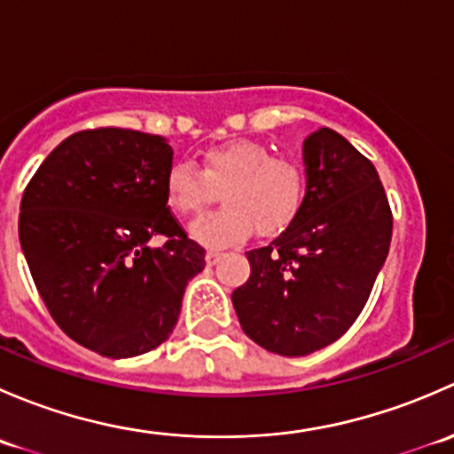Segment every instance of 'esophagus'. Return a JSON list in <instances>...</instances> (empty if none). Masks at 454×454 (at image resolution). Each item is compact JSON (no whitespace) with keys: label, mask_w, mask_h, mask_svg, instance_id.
Here are the masks:
<instances>
[{"label":"esophagus","mask_w":454,"mask_h":454,"mask_svg":"<svg viewBox=\"0 0 454 454\" xmlns=\"http://www.w3.org/2000/svg\"><path fill=\"white\" fill-rule=\"evenodd\" d=\"M222 256H223V254L219 253V250H208V253H206V263L215 265L219 259H222Z\"/></svg>","instance_id":"esophagus-1"}]
</instances>
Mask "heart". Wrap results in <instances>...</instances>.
<instances>
[{
  "label": "heart",
  "mask_w": 454,
  "mask_h": 454,
  "mask_svg": "<svg viewBox=\"0 0 454 454\" xmlns=\"http://www.w3.org/2000/svg\"><path fill=\"white\" fill-rule=\"evenodd\" d=\"M223 208L193 226V237L206 246H228L253 231L261 237L286 231L303 210L309 191L308 164L292 155H274L256 140H232L213 146L201 168L177 160L164 176V195L180 217L195 219L222 191Z\"/></svg>",
  "instance_id": "b5f03b06"
}]
</instances>
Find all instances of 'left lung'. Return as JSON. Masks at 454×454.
I'll return each instance as SVG.
<instances>
[{"instance_id":"left-lung-1","label":"left lung","mask_w":454,"mask_h":454,"mask_svg":"<svg viewBox=\"0 0 454 454\" xmlns=\"http://www.w3.org/2000/svg\"><path fill=\"white\" fill-rule=\"evenodd\" d=\"M309 191L299 217L248 250L250 278L232 305L250 340L299 358L332 345L367 305L388 254L393 215L378 171L338 131L303 146Z\"/></svg>"}]
</instances>
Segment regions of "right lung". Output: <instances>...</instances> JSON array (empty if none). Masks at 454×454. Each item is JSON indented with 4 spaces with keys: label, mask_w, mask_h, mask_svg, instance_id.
I'll use <instances>...</instances> for the list:
<instances>
[{
    "label": "right lung",
    "mask_w": 454,
    "mask_h": 454,
    "mask_svg": "<svg viewBox=\"0 0 454 454\" xmlns=\"http://www.w3.org/2000/svg\"><path fill=\"white\" fill-rule=\"evenodd\" d=\"M162 136L98 127L66 138L21 198L20 241L54 323L74 342L131 358L171 336L184 287L206 265L168 208ZM165 244L151 249L148 239Z\"/></svg>",
    "instance_id": "right-lung-1"
}]
</instances>
